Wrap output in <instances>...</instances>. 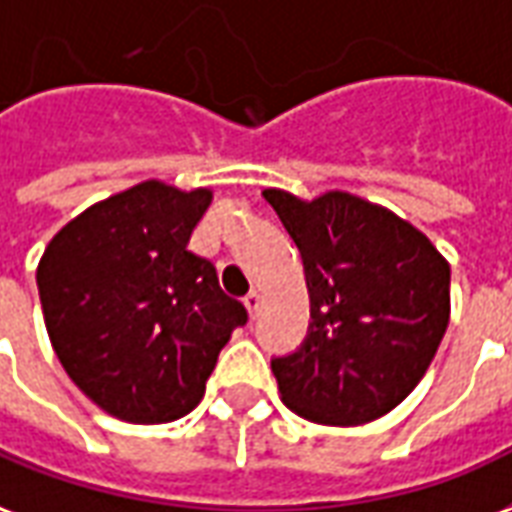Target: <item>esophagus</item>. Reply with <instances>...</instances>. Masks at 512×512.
<instances>
[{"mask_svg":"<svg viewBox=\"0 0 512 512\" xmlns=\"http://www.w3.org/2000/svg\"><path fill=\"white\" fill-rule=\"evenodd\" d=\"M245 308H248V313H251V319H256V316H259L261 294L256 292V289H251V292H248V297H245Z\"/></svg>","mask_w":512,"mask_h":512,"instance_id":"34e87169","label":"esophagus"}]
</instances>
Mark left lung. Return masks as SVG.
Segmentation results:
<instances>
[{
    "label": "left lung",
    "instance_id": "1",
    "mask_svg": "<svg viewBox=\"0 0 512 512\" xmlns=\"http://www.w3.org/2000/svg\"><path fill=\"white\" fill-rule=\"evenodd\" d=\"M264 199L300 248L308 338L272 360L283 404L322 425L371 423L404 401L450 322V264L387 207L330 190Z\"/></svg>",
    "mask_w": 512,
    "mask_h": 512
}]
</instances>
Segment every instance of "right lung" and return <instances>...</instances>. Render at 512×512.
I'll use <instances>...</instances> for the list:
<instances>
[{"mask_svg": "<svg viewBox=\"0 0 512 512\" xmlns=\"http://www.w3.org/2000/svg\"><path fill=\"white\" fill-rule=\"evenodd\" d=\"M210 188L138 182L54 234L37 264L48 338L92 404L125 423H171L199 406L245 305L188 251Z\"/></svg>", "mask_w": 512, "mask_h": 512, "instance_id": "right-lung-1", "label": "right lung"}]
</instances>
